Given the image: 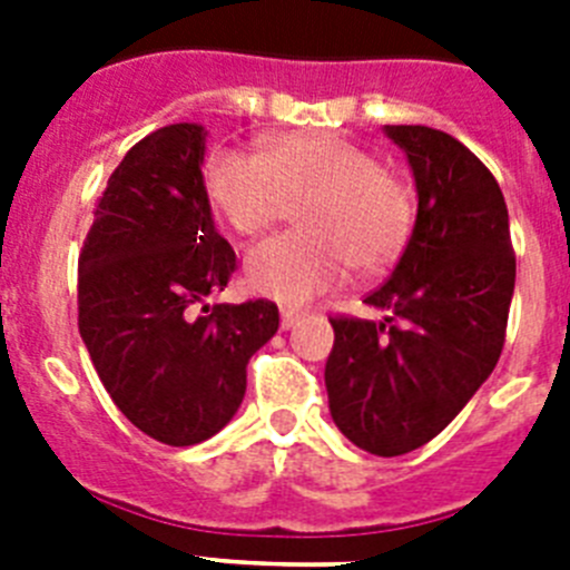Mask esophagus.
<instances>
[{"instance_id": "esophagus-1", "label": "esophagus", "mask_w": 570, "mask_h": 570, "mask_svg": "<svg viewBox=\"0 0 570 570\" xmlns=\"http://www.w3.org/2000/svg\"><path fill=\"white\" fill-rule=\"evenodd\" d=\"M299 308H282V328H294L296 322H299Z\"/></svg>"}]
</instances>
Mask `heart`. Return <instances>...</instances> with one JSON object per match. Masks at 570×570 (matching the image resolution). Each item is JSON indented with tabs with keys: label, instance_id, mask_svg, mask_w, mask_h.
I'll return each instance as SVG.
<instances>
[{
	"label": "heart",
	"instance_id": "obj_1",
	"mask_svg": "<svg viewBox=\"0 0 570 570\" xmlns=\"http://www.w3.org/2000/svg\"><path fill=\"white\" fill-rule=\"evenodd\" d=\"M205 194L239 236L265 234L296 208V234L259 242L245 256L248 288L282 305L336 288L347 265L382 274L405 254L416 225L405 176L328 130L274 136L259 156L216 150L205 165Z\"/></svg>",
	"mask_w": 570,
	"mask_h": 570
}]
</instances>
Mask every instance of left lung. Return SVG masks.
<instances>
[{"label":"left lung","instance_id":"left-lung-1","mask_svg":"<svg viewBox=\"0 0 570 570\" xmlns=\"http://www.w3.org/2000/svg\"><path fill=\"white\" fill-rule=\"evenodd\" d=\"M414 168L416 225L394 274L365 296L382 322L336 314L325 387L336 428L400 456L434 440L491 376L505 345L517 256L491 170L451 134L394 125Z\"/></svg>","mask_w":570,"mask_h":570}]
</instances>
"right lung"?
<instances>
[{
    "label": "right lung",
    "mask_w": 570,
    "mask_h": 570,
    "mask_svg": "<svg viewBox=\"0 0 570 570\" xmlns=\"http://www.w3.org/2000/svg\"><path fill=\"white\" fill-rule=\"evenodd\" d=\"M205 134L168 125L110 174L79 250V334L114 405L150 440L185 448L223 431L245 367L279 328L271 299L205 305L236 254L214 228Z\"/></svg>",
    "instance_id": "right-lung-1"
}]
</instances>
